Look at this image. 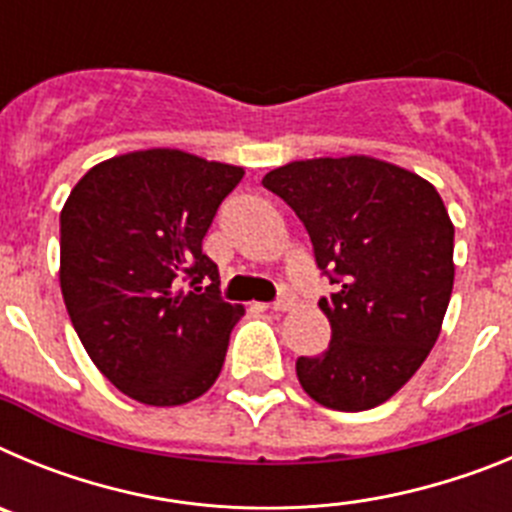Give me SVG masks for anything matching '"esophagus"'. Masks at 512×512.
<instances>
[{
	"mask_svg": "<svg viewBox=\"0 0 512 512\" xmlns=\"http://www.w3.org/2000/svg\"><path fill=\"white\" fill-rule=\"evenodd\" d=\"M295 305V295H292V292H289L287 287H282V292H279V297L277 300H274V310H289V307Z\"/></svg>",
	"mask_w": 512,
	"mask_h": 512,
	"instance_id": "obj_1",
	"label": "esophagus"
}]
</instances>
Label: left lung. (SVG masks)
<instances>
[{"instance_id":"left-lung-1","label":"left lung","mask_w":512,"mask_h":512,"mask_svg":"<svg viewBox=\"0 0 512 512\" xmlns=\"http://www.w3.org/2000/svg\"><path fill=\"white\" fill-rule=\"evenodd\" d=\"M305 225L336 292L330 343L297 359L315 402L359 413L390 400L441 333L454 289V225L433 184L369 156L292 161L264 176Z\"/></svg>"}]
</instances>
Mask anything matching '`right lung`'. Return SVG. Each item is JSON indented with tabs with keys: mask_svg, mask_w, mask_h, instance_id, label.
<instances>
[{
	"mask_svg": "<svg viewBox=\"0 0 512 512\" xmlns=\"http://www.w3.org/2000/svg\"><path fill=\"white\" fill-rule=\"evenodd\" d=\"M241 166L174 148L102 161L61 210V292L99 372L171 408L215 384L241 305L220 297L202 238Z\"/></svg>",
	"mask_w": 512,
	"mask_h": 512,
	"instance_id": "1",
	"label": "right lung"
}]
</instances>
